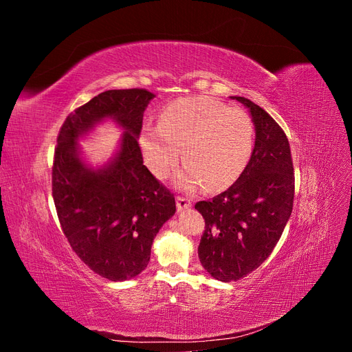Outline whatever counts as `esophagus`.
I'll return each mask as SVG.
<instances>
[{
	"label": "esophagus",
	"instance_id": "esophagus-1",
	"mask_svg": "<svg viewBox=\"0 0 352 352\" xmlns=\"http://www.w3.org/2000/svg\"><path fill=\"white\" fill-rule=\"evenodd\" d=\"M176 206H177L179 211H182V210H186V208L192 206V202H190V199H188L185 197H177L176 198Z\"/></svg>",
	"mask_w": 352,
	"mask_h": 352
}]
</instances>
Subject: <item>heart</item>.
I'll use <instances>...</instances> for the list:
<instances>
[{
    "mask_svg": "<svg viewBox=\"0 0 352 352\" xmlns=\"http://www.w3.org/2000/svg\"><path fill=\"white\" fill-rule=\"evenodd\" d=\"M140 142L157 177L170 173L182 151L186 166L176 185L194 190L206 184L210 190H220L235 184L247 167L254 132L243 110L208 97H186L166 105L158 126H145Z\"/></svg>",
    "mask_w": 352,
    "mask_h": 352,
    "instance_id": "1",
    "label": "heart"
}]
</instances>
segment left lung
Masks as SVG:
<instances>
[{
  "label": "left lung",
  "instance_id": "obj_1",
  "mask_svg": "<svg viewBox=\"0 0 352 352\" xmlns=\"http://www.w3.org/2000/svg\"><path fill=\"white\" fill-rule=\"evenodd\" d=\"M230 98L251 114L254 150L235 184L195 204L206 220L198 257L220 282L245 278L269 257L291 217L295 190L289 141L282 127L251 100Z\"/></svg>",
  "mask_w": 352,
  "mask_h": 352
}]
</instances>
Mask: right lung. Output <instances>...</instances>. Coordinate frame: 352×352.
<instances>
[{
  "instance_id": "right-lung-1",
  "label": "right lung",
  "mask_w": 352,
  "mask_h": 352,
  "mask_svg": "<svg viewBox=\"0 0 352 352\" xmlns=\"http://www.w3.org/2000/svg\"><path fill=\"white\" fill-rule=\"evenodd\" d=\"M154 97L138 88L101 92L67 116L57 138L52 198L63 233L91 270L113 282L145 270L155 235L176 211L173 194L144 166L138 144ZM107 118L122 127L121 145L94 169L78 141Z\"/></svg>"
}]
</instances>
